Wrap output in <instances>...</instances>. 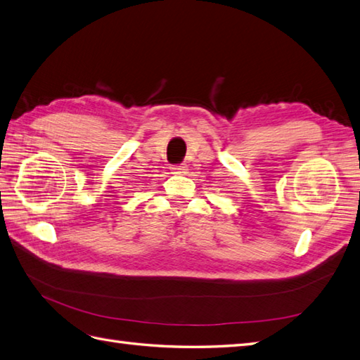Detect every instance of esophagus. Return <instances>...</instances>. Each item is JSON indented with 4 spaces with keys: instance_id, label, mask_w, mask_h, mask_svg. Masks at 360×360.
I'll return each mask as SVG.
<instances>
[{
    "instance_id": "34e87169",
    "label": "esophagus",
    "mask_w": 360,
    "mask_h": 360,
    "mask_svg": "<svg viewBox=\"0 0 360 360\" xmlns=\"http://www.w3.org/2000/svg\"><path fill=\"white\" fill-rule=\"evenodd\" d=\"M188 172L187 165L186 164H179V165H173L172 167V173H176V174H186Z\"/></svg>"
}]
</instances>
